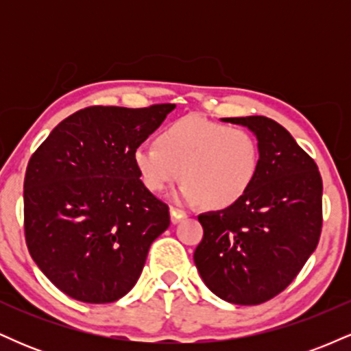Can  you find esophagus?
<instances>
[{"instance_id":"obj_1","label":"esophagus","mask_w":351,"mask_h":351,"mask_svg":"<svg viewBox=\"0 0 351 351\" xmlns=\"http://www.w3.org/2000/svg\"><path fill=\"white\" fill-rule=\"evenodd\" d=\"M170 213H171V223L173 224H176L178 221L183 219V217H186V213L181 211V209H178V208H171Z\"/></svg>"}]
</instances>
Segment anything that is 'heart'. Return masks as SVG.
I'll use <instances>...</instances> for the list:
<instances>
[{
    "label": "heart",
    "instance_id": "b5f03b06",
    "mask_svg": "<svg viewBox=\"0 0 351 351\" xmlns=\"http://www.w3.org/2000/svg\"><path fill=\"white\" fill-rule=\"evenodd\" d=\"M134 162L148 191L163 193L181 176V201L228 208L251 188L259 145L247 128L188 115L167 125L158 143H140Z\"/></svg>",
    "mask_w": 351,
    "mask_h": 351
}]
</instances>
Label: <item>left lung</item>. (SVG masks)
<instances>
[{"instance_id": "1", "label": "left lung", "mask_w": 351, "mask_h": 351, "mask_svg": "<svg viewBox=\"0 0 351 351\" xmlns=\"http://www.w3.org/2000/svg\"><path fill=\"white\" fill-rule=\"evenodd\" d=\"M252 130L259 168L234 204L199 215L203 239L193 259L223 300L259 305L287 289L315 251L322 232V176L293 136L263 115L223 119Z\"/></svg>"}]
</instances>
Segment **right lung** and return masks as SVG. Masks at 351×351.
Listing matches in <instances>:
<instances>
[{"label": "right lung", "mask_w": 351, "mask_h": 351, "mask_svg": "<svg viewBox=\"0 0 351 351\" xmlns=\"http://www.w3.org/2000/svg\"><path fill=\"white\" fill-rule=\"evenodd\" d=\"M173 108H82L64 119L29 158L27 251L72 299H122L138 280L152 243L170 226L168 204L145 188L134 152Z\"/></svg>", "instance_id": "add662e5"}]
</instances>
